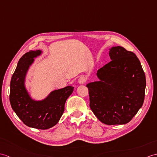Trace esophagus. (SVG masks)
<instances>
[{
    "label": "esophagus",
    "instance_id": "34e87169",
    "mask_svg": "<svg viewBox=\"0 0 157 157\" xmlns=\"http://www.w3.org/2000/svg\"><path fill=\"white\" fill-rule=\"evenodd\" d=\"M86 82V78L84 77V76H81L78 79V83L79 84H83L85 83V82Z\"/></svg>",
    "mask_w": 157,
    "mask_h": 157
}]
</instances>
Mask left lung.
Returning a JSON list of instances; mask_svg holds the SVG:
<instances>
[{"instance_id":"1","label":"left lung","mask_w":157,"mask_h":157,"mask_svg":"<svg viewBox=\"0 0 157 157\" xmlns=\"http://www.w3.org/2000/svg\"><path fill=\"white\" fill-rule=\"evenodd\" d=\"M111 61L97 71L99 81L90 82V106L100 122L125 124L142 107L146 77L136 56L120 46L112 47Z\"/></svg>"}]
</instances>
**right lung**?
Segmentation results:
<instances>
[{
	"label": "right lung",
	"instance_id": "right-lung-1",
	"mask_svg": "<svg viewBox=\"0 0 157 157\" xmlns=\"http://www.w3.org/2000/svg\"><path fill=\"white\" fill-rule=\"evenodd\" d=\"M41 53V50L30 51L21 57L10 81L9 99L13 110L25 125L46 130L59 122L74 87L68 86L54 90L41 100L33 99L25 87V78L35 58Z\"/></svg>",
	"mask_w": 157,
	"mask_h": 157
}]
</instances>
